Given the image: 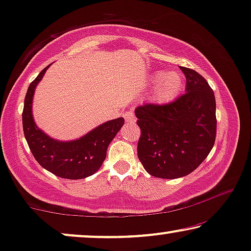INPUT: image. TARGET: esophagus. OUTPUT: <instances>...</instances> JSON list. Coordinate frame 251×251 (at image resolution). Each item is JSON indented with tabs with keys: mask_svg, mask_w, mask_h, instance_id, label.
Segmentation results:
<instances>
[{
	"mask_svg": "<svg viewBox=\"0 0 251 251\" xmlns=\"http://www.w3.org/2000/svg\"><path fill=\"white\" fill-rule=\"evenodd\" d=\"M125 119H126V122H128V123L136 122V116H135V114H133L132 111L125 113Z\"/></svg>",
	"mask_w": 251,
	"mask_h": 251,
	"instance_id": "obj_1",
	"label": "esophagus"
}]
</instances>
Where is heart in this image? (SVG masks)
Listing matches in <instances>:
<instances>
[{
  "mask_svg": "<svg viewBox=\"0 0 251 251\" xmlns=\"http://www.w3.org/2000/svg\"><path fill=\"white\" fill-rule=\"evenodd\" d=\"M152 83L155 84L154 88V98L157 102L164 104L173 100L179 94L183 87V77L177 72L159 71L151 76Z\"/></svg>",
  "mask_w": 251,
  "mask_h": 251,
  "instance_id": "heart-1",
  "label": "heart"
}]
</instances>
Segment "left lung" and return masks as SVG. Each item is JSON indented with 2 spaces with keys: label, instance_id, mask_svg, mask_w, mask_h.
Masks as SVG:
<instances>
[{
  "label": "left lung",
  "instance_id": "obj_1",
  "mask_svg": "<svg viewBox=\"0 0 251 251\" xmlns=\"http://www.w3.org/2000/svg\"><path fill=\"white\" fill-rule=\"evenodd\" d=\"M180 70L186 77L184 95L169 104H145L135 109L142 130L138 159L151 176L164 179L194 171L210 153L216 138L214 91L198 72Z\"/></svg>",
  "mask_w": 251,
  "mask_h": 251
}]
</instances>
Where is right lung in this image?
Here are the masks:
<instances>
[{
    "label": "right lung",
    "mask_w": 251,
    "mask_h": 251,
    "mask_svg": "<svg viewBox=\"0 0 251 251\" xmlns=\"http://www.w3.org/2000/svg\"><path fill=\"white\" fill-rule=\"evenodd\" d=\"M50 66L51 64L44 68L27 89L23 111L24 135L30 152L44 169L66 179H83L101 167L107 147L125 125V119L102 123L74 140L63 142L51 138L36 126L32 111L35 88Z\"/></svg>",
    "instance_id": "obj_1"
}]
</instances>
